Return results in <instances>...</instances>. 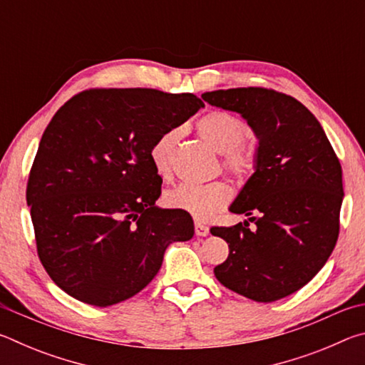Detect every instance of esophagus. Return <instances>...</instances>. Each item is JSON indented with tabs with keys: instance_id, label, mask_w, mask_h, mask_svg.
Wrapping results in <instances>:
<instances>
[{
	"instance_id": "1",
	"label": "esophagus",
	"mask_w": 365,
	"mask_h": 365,
	"mask_svg": "<svg viewBox=\"0 0 365 365\" xmlns=\"http://www.w3.org/2000/svg\"><path fill=\"white\" fill-rule=\"evenodd\" d=\"M195 233H196V237H206V235H209V227L200 224V222H196Z\"/></svg>"
}]
</instances>
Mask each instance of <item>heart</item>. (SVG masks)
<instances>
[{"mask_svg": "<svg viewBox=\"0 0 365 365\" xmlns=\"http://www.w3.org/2000/svg\"><path fill=\"white\" fill-rule=\"evenodd\" d=\"M197 135L215 153L224 154V168L238 178H248L255 170L256 159L243 143L248 140V125L237 115L225 110H212L196 123ZM180 138L178 128H169L154 140L150 148V163L160 178H169L172 172V153ZM230 188L224 182L180 183L165 195V205L180 209L195 219L207 220L230 201Z\"/></svg>", "mask_w": 365, "mask_h": 365, "instance_id": "1", "label": "heart"}]
</instances>
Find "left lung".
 <instances>
[{"label": "left lung", "instance_id": "obj_1", "mask_svg": "<svg viewBox=\"0 0 365 365\" xmlns=\"http://www.w3.org/2000/svg\"><path fill=\"white\" fill-rule=\"evenodd\" d=\"M202 100L238 113L257 138L255 174L228 207L257 227L245 220L211 228L230 250L215 279L257 302L285 298L311 282L335 248L341 165L320 122L292 96L248 86L207 91Z\"/></svg>", "mask_w": 365, "mask_h": 365}]
</instances>
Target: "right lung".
<instances>
[{
    "label": "right lung",
    "instance_id": "right-lung-1",
    "mask_svg": "<svg viewBox=\"0 0 365 365\" xmlns=\"http://www.w3.org/2000/svg\"><path fill=\"white\" fill-rule=\"evenodd\" d=\"M201 108L191 93L151 88L82 91L40 140L27 183L38 257L56 285L106 307L141 292L170 243L195 235L191 215L156 206L150 148Z\"/></svg>",
    "mask_w": 365,
    "mask_h": 365
}]
</instances>
